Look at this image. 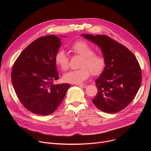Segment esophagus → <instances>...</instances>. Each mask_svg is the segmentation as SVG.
<instances>
[{
	"instance_id": "esophagus-1",
	"label": "esophagus",
	"mask_w": 151,
	"mask_h": 151,
	"mask_svg": "<svg viewBox=\"0 0 151 151\" xmlns=\"http://www.w3.org/2000/svg\"><path fill=\"white\" fill-rule=\"evenodd\" d=\"M76 85L80 87H83V88H86L87 87V84H77Z\"/></svg>"
}]
</instances>
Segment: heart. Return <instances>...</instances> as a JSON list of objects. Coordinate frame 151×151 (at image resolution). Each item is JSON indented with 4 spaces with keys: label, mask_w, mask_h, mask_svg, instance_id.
Returning a JSON list of instances; mask_svg holds the SVG:
<instances>
[{
    "label": "heart",
    "mask_w": 151,
    "mask_h": 151,
    "mask_svg": "<svg viewBox=\"0 0 151 151\" xmlns=\"http://www.w3.org/2000/svg\"><path fill=\"white\" fill-rule=\"evenodd\" d=\"M70 50L76 55L81 57L79 68L71 70L63 76L65 82L71 84H80L87 80L92 73L93 76L100 75L106 66V60L104 55L96 53L93 47L85 40H79L71 45ZM54 62L61 70L68 68L69 60L65 52L59 50L55 54Z\"/></svg>",
    "instance_id": "heart-1"
}]
</instances>
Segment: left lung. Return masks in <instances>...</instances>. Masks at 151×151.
Returning a JSON list of instances; mask_svg holds the SVG:
<instances>
[{"mask_svg": "<svg viewBox=\"0 0 151 151\" xmlns=\"http://www.w3.org/2000/svg\"><path fill=\"white\" fill-rule=\"evenodd\" d=\"M82 36L97 45L106 60L105 68L96 81L98 92L92 102L104 112L120 111L133 100L141 83V68L135 55L107 35Z\"/></svg>", "mask_w": 151, "mask_h": 151, "instance_id": "obj_1", "label": "left lung"}]
</instances>
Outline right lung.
<instances>
[{"label": "right lung", "instance_id": "1", "mask_svg": "<svg viewBox=\"0 0 151 151\" xmlns=\"http://www.w3.org/2000/svg\"><path fill=\"white\" fill-rule=\"evenodd\" d=\"M60 45V39L55 35L38 38L14 63L13 88L22 105L32 113L42 116L52 114L70 88L67 83L53 84L59 79L54 56Z\"/></svg>", "mask_w": 151, "mask_h": 151}]
</instances>
